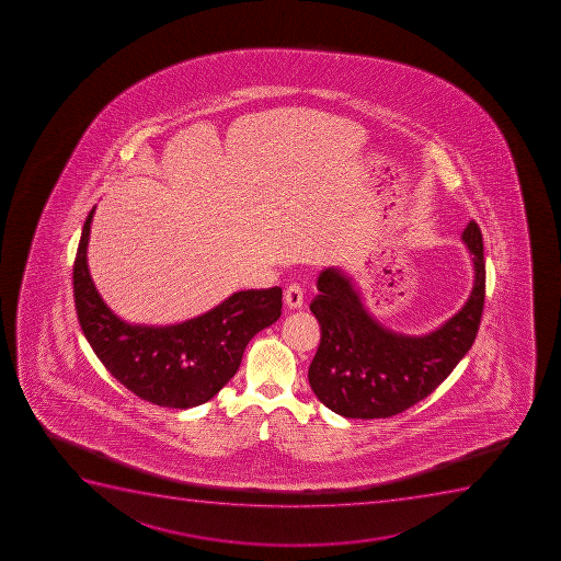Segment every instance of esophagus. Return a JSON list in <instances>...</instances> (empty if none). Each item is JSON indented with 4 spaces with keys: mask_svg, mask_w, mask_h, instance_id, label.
I'll return each instance as SVG.
<instances>
[{
    "mask_svg": "<svg viewBox=\"0 0 561 561\" xmlns=\"http://www.w3.org/2000/svg\"><path fill=\"white\" fill-rule=\"evenodd\" d=\"M285 304L289 309H300L304 306V289L298 284H290L285 290Z\"/></svg>",
    "mask_w": 561,
    "mask_h": 561,
    "instance_id": "obj_1",
    "label": "esophagus"
}]
</instances>
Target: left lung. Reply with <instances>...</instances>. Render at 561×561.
I'll list each match as a JSON object with an SVG mask.
<instances>
[{"mask_svg": "<svg viewBox=\"0 0 561 561\" xmlns=\"http://www.w3.org/2000/svg\"><path fill=\"white\" fill-rule=\"evenodd\" d=\"M462 241L472 255L473 287L457 314L422 336L382 328L340 268L318 277L311 311L322 331L309 367L318 400L345 419H388L426 399L454 371L478 336L484 306L483 233L470 221Z\"/></svg>", "mask_w": 561, "mask_h": 561, "instance_id": "obj_1", "label": "left lung"}]
</instances>
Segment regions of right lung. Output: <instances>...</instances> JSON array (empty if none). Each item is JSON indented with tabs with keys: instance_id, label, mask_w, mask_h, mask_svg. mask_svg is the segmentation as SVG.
<instances>
[{
	"instance_id": "right-lung-1",
	"label": "right lung",
	"mask_w": 561,
	"mask_h": 561,
	"mask_svg": "<svg viewBox=\"0 0 561 561\" xmlns=\"http://www.w3.org/2000/svg\"><path fill=\"white\" fill-rule=\"evenodd\" d=\"M96 206L83 222L72 290L83 336L107 371L151 404L186 410L205 404L236 375L244 347L282 314V289L233 293L211 311L175 325H131L104 304L88 268Z\"/></svg>"
}]
</instances>
